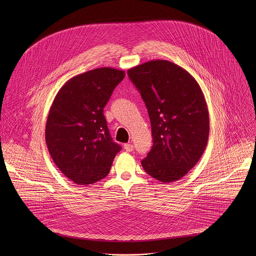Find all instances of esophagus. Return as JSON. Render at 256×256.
Wrapping results in <instances>:
<instances>
[{
	"label": "esophagus",
	"mask_w": 256,
	"mask_h": 256,
	"mask_svg": "<svg viewBox=\"0 0 256 256\" xmlns=\"http://www.w3.org/2000/svg\"><path fill=\"white\" fill-rule=\"evenodd\" d=\"M124 148L126 152H132L134 150V146L132 144H125Z\"/></svg>",
	"instance_id": "1"
}]
</instances>
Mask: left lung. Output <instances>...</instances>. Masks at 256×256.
<instances>
[{"label":"left lung","mask_w":256,"mask_h":256,"mask_svg":"<svg viewBox=\"0 0 256 256\" xmlns=\"http://www.w3.org/2000/svg\"><path fill=\"white\" fill-rule=\"evenodd\" d=\"M127 74L145 102L152 146L141 164L162 182L183 178L200 160L208 143L209 112L196 80L166 60H152Z\"/></svg>","instance_id":"8db88e82"}]
</instances>
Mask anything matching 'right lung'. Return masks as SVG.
<instances>
[{"instance_id":"obj_1","label":"right lung","mask_w":256,"mask_h":256,"mask_svg":"<svg viewBox=\"0 0 256 256\" xmlns=\"http://www.w3.org/2000/svg\"><path fill=\"white\" fill-rule=\"evenodd\" d=\"M124 76L110 67L90 70L67 80L53 100L46 144L57 168L76 184L104 178L121 150L112 141L104 108Z\"/></svg>"}]
</instances>
